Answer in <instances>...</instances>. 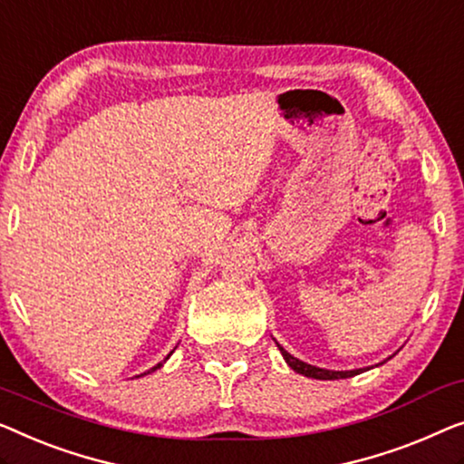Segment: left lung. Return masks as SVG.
<instances>
[{
  "instance_id": "8db88e82",
  "label": "left lung",
  "mask_w": 464,
  "mask_h": 464,
  "mask_svg": "<svg viewBox=\"0 0 464 464\" xmlns=\"http://www.w3.org/2000/svg\"><path fill=\"white\" fill-rule=\"evenodd\" d=\"M276 345H278L280 353H282V358H285L286 364L291 366L295 372L304 374V377H310V379H320V381H337V379H349V377H355V374H360V372H364V371H371V368H353V371H328V368L312 366V364H307V362H304V360L295 358V355L288 353L286 349L278 343V341H276ZM389 358H392V355H389ZM389 358H387V360H389ZM387 360L379 362L377 366L385 364Z\"/></svg>"
}]
</instances>
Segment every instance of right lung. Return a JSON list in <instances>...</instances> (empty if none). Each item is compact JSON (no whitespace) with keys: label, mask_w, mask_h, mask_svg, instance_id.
Masks as SVG:
<instances>
[{"label":"right lung","mask_w":464,"mask_h":464,"mask_svg":"<svg viewBox=\"0 0 464 464\" xmlns=\"http://www.w3.org/2000/svg\"><path fill=\"white\" fill-rule=\"evenodd\" d=\"M173 352H176V349H173ZM173 352H169V353H167V358H165L163 362H159V364H157V366H152V368H150V371H146L144 374H150V372H154V371H157V368H160V366H163V364H165V362H167V360H169V355H171ZM144 374H138V377H144Z\"/></svg>","instance_id":"1"}]
</instances>
